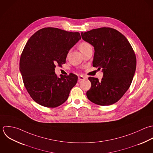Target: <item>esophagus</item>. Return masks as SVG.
<instances>
[{"label": "esophagus", "instance_id": "34e87169", "mask_svg": "<svg viewBox=\"0 0 153 153\" xmlns=\"http://www.w3.org/2000/svg\"><path fill=\"white\" fill-rule=\"evenodd\" d=\"M85 78V77L83 76H82V75L79 76V77H78V79H79V81L83 80Z\"/></svg>", "mask_w": 153, "mask_h": 153}]
</instances>
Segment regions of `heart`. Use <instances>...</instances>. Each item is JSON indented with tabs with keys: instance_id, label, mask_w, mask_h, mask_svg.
Returning a JSON list of instances; mask_svg holds the SVG:
<instances>
[{
	"instance_id": "heart-1",
	"label": "heart",
	"mask_w": 153,
	"mask_h": 153,
	"mask_svg": "<svg viewBox=\"0 0 153 153\" xmlns=\"http://www.w3.org/2000/svg\"><path fill=\"white\" fill-rule=\"evenodd\" d=\"M91 47V45L87 42H82L79 45V48L82 52H83L85 51H86Z\"/></svg>"
}]
</instances>
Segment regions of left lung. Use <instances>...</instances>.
Instances as JSON below:
<instances>
[{
  "instance_id": "8db88e82",
  "label": "left lung",
  "mask_w": 153,
  "mask_h": 153,
  "mask_svg": "<svg viewBox=\"0 0 153 153\" xmlns=\"http://www.w3.org/2000/svg\"><path fill=\"white\" fill-rule=\"evenodd\" d=\"M82 39L95 49L93 66L102 68L101 81L89 77L91 88L89 100L99 105L117 102L129 88L136 70L135 52L126 37L110 27H101L81 33Z\"/></svg>"
}]
</instances>
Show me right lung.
<instances>
[{
    "label": "right lung",
    "mask_w": 153,
    "mask_h": 153,
    "mask_svg": "<svg viewBox=\"0 0 153 153\" xmlns=\"http://www.w3.org/2000/svg\"><path fill=\"white\" fill-rule=\"evenodd\" d=\"M80 39L79 32L45 27L27 42L21 55L19 70L25 88L37 104L55 108L68 99L78 77L70 73L58 78L55 73V64L65 63L68 51Z\"/></svg>",
    "instance_id": "1"
}]
</instances>
